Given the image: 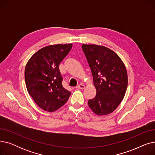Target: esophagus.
Wrapping results in <instances>:
<instances>
[{
    "label": "esophagus",
    "instance_id": "obj_1",
    "mask_svg": "<svg viewBox=\"0 0 155 155\" xmlns=\"http://www.w3.org/2000/svg\"><path fill=\"white\" fill-rule=\"evenodd\" d=\"M85 87V86L84 84H79L77 87V88L78 89H84Z\"/></svg>",
    "mask_w": 155,
    "mask_h": 155
}]
</instances>
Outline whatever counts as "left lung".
Returning <instances> with one entry per match:
<instances>
[{"instance_id":"1","label":"left lung","mask_w":155,"mask_h":155,"mask_svg":"<svg viewBox=\"0 0 155 155\" xmlns=\"http://www.w3.org/2000/svg\"><path fill=\"white\" fill-rule=\"evenodd\" d=\"M82 48L91 69L96 96L88 101L97 115L110 114L123 101L127 87V74L119 56L110 49L95 45Z\"/></svg>"}]
</instances>
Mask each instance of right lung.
<instances>
[{
    "label": "right lung",
    "mask_w": 155,
    "mask_h": 155,
    "mask_svg": "<svg viewBox=\"0 0 155 155\" xmlns=\"http://www.w3.org/2000/svg\"><path fill=\"white\" fill-rule=\"evenodd\" d=\"M71 44L50 45L40 49L28 61L24 72L28 92L38 106L53 112L66 103L71 92L62 85L59 64Z\"/></svg>",
    "instance_id": "right-lung-1"
}]
</instances>
